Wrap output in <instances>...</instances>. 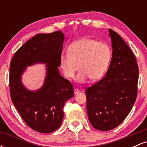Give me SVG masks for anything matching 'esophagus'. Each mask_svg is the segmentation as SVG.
<instances>
[{
	"label": "esophagus",
	"mask_w": 147,
	"mask_h": 147,
	"mask_svg": "<svg viewBox=\"0 0 147 147\" xmlns=\"http://www.w3.org/2000/svg\"><path fill=\"white\" fill-rule=\"evenodd\" d=\"M79 92H80V91H79V89H77V88H75V90H74V93H75V95H78V94L79 93Z\"/></svg>",
	"instance_id": "esophagus-1"
}]
</instances>
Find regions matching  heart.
Segmentation results:
<instances>
[{
	"instance_id": "heart-1",
	"label": "heart",
	"mask_w": 147,
	"mask_h": 147,
	"mask_svg": "<svg viewBox=\"0 0 147 147\" xmlns=\"http://www.w3.org/2000/svg\"><path fill=\"white\" fill-rule=\"evenodd\" d=\"M111 58L110 46L104 42L89 38L77 40L69 46L68 55H61L60 68L68 79L75 77L79 69L77 82L84 83L88 77L98 80L107 69Z\"/></svg>"
}]
</instances>
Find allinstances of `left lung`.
<instances>
[{
  "instance_id": "obj_1",
  "label": "left lung",
  "mask_w": 147,
  "mask_h": 147,
  "mask_svg": "<svg viewBox=\"0 0 147 147\" xmlns=\"http://www.w3.org/2000/svg\"><path fill=\"white\" fill-rule=\"evenodd\" d=\"M113 52L106 75L85 90L88 117L99 131L113 129L122 123L137 97L138 66L126 42L109 29Z\"/></svg>"
}]
</instances>
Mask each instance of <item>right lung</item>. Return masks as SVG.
Returning a JSON list of instances; mask_svg holds the SVG:
<instances>
[{"instance_id":"right-lung-1","label":"right lung","mask_w":147,"mask_h":147,"mask_svg":"<svg viewBox=\"0 0 147 147\" xmlns=\"http://www.w3.org/2000/svg\"><path fill=\"white\" fill-rule=\"evenodd\" d=\"M64 39L61 31L36 34L18 49L10 63L11 101L27 125L37 132L59 129L64 104L74 96L72 84L59 70ZM38 63L47 64L45 82L41 88L30 91L22 84V76L28 67Z\"/></svg>"}]
</instances>
